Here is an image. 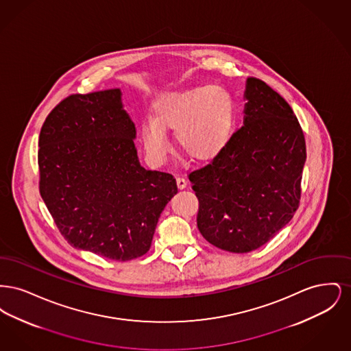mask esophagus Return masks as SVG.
<instances>
[{
	"mask_svg": "<svg viewBox=\"0 0 351 351\" xmlns=\"http://www.w3.org/2000/svg\"><path fill=\"white\" fill-rule=\"evenodd\" d=\"M176 184H178L179 189H184L186 186V180L184 179L183 176H178L176 178Z\"/></svg>",
	"mask_w": 351,
	"mask_h": 351,
	"instance_id": "1",
	"label": "esophagus"
}]
</instances>
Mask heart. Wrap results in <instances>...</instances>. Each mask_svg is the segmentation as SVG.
<instances>
[{
  "mask_svg": "<svg viewBox=\"0 0 351 351\" xmlns=\"http://www.w3.org/2000/svg\"><path fill=\"white\" fill-rule=\"evenodd\" d=\"M233 121V101L219 86L169 93L154 104L151 121L142 125L141 142L151 160L160 165L171 150L167 132H175L182 152L205 162L228 145Z\"/></svg>",
  "mask_w": 351,
  "mask_h": 351,
  "instance_id": "heart-1",
  "label": "heart"
}]
</instances>
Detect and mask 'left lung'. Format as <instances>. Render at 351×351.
Listing matches in <instances>:
<instances>
[{
	"instance_id": "left-lung-1",
	"label": "left lung",
	"mask_w": 351,
	"mask_h": 351,
	"mask_svg": "<svg viewBox=\"0 0 351 351\" xmlns=\"http://www.w3.org/2000/svg\"><path fill=\"white\" fill-rule=\"evenodd\" d=\"M243 126L206 166L188 178L199 199L197 228L218 249L263 246L299 208L305 138L289 104L249 77Z\"/></svg>"
}]
</instances>
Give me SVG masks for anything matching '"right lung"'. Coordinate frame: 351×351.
<instances>
[{"label": "right lung", "instance_id": "right-lung-1", "mask_svg": "<svg viewBox=\"0 0 351 351\" xmlns=\"http://www.w3.org/2000/svg\"><path fill=\"white\" fill-rule=\"evenodd\" d=\"M121 90L71 95L39 134V192L71 246L118 262L145 255L178 192L171 173L142 167Z\"/></svg>", "mask_w": 351, "mask_h": 351}]
</instances>
